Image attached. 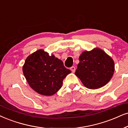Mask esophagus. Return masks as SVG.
I'll return each mask as SVG.
<instances>
[{
	"mask_svg": "<svg viewBox=\"0 0 128 128\" xmlns=\"http://www.w3.org/2000/svg\"><path fill=\"white\" fill-rule=\"evenodd\" d=\"M70 70L72 72H75V71H76V68H75V67H74V66H72V67L70 68Z\"/></svg>",
	"mask_w": 128,
	"mask_h": 128,
	"instance_id": "obj_1",
	"label": "esophagus"
}]
</instances>
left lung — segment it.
<instances>
[{
	"label": "left lung",
	"mask_w": 128,
	"mask_h": 128,
	"mask_svg": "<svg viewBox=\"0 0 128 128\" xmlns=\"http://www.w3.org/2000/svg\"><path fill=\"white\" fill-rule=\"evenodd\" d=\"M79 61L75 74L84 86L90 89L104 86L114 75V60L99 48L84 51L80 55Z\"/></svg>",
	"instance_id": "1"
}]
</instances>
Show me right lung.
<instances>
[{"label":"right lung","mask_w":128,"mask_h":128,"mask_svg":"<svg viewBox=\"0 0 128 128\" xmlns=\"http://www.w3.org/2000/svg\"><path fill=\"white\" fill-rule=\"evenodd\" d=\"M22 70L30 87L40 94L52 96L60 89L71 72L54 55L39 50L26 58Z\"/></svg>","instance_id":"right-lung-1"}]
</instances>
